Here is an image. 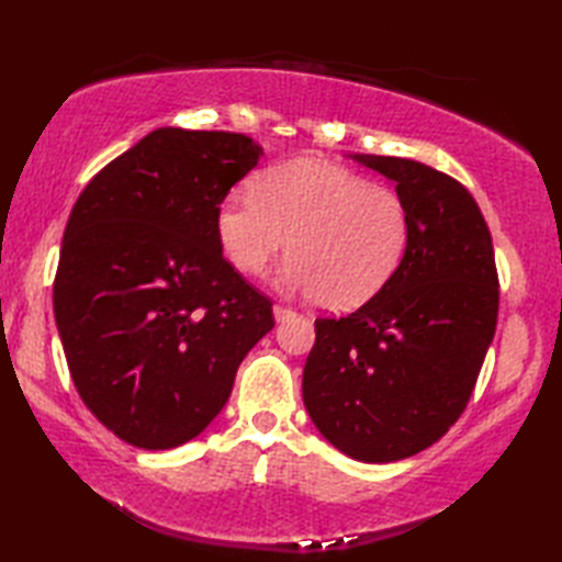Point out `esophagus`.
<instances>
[{"mask_svg": "<svg viewBox=\"0 0 562 562\" xmlns=\"http://www.w3.org/2000/svg\"><path fill=\"white\" fill-rule=\"evenodd\" d=\"M295 313L291 311V307H285V305H273V317H277V323H283V319H289V317H293Z\"/></svg>", "mask_w": 562, "mask_h": 562, "instance_id": "1", "label": "esophagus"}]
</instances>
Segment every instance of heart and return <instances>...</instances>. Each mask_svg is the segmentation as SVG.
<instances>
[{
    "label": "heart",
    "instance_id": "heart-1",
    "mask_svg": "<svg viewBox=\"0 0 562 562\" xmlns=\"http://www.w3.org/2000/svg\"><path fill=\"white\" fill-rule=\"evenodd\" d=\"M215 235L231 265L259 277L285 249L279 283L327 311L369 301L391 281L409 243V211L391 187L313 157L273 165L227 196ZM290 245H284V239Z\"/></svg>",
    "mask_w": 562,
    "mask_h": 562
}]
</instances>
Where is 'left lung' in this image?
<instances>
[{
	"mask_svg": "<svg viewBox=\"0 0 562 562\" xmlns=\"http://www.w3.org/2000/svg\"><path fill=\"white\" fill-rule=\"evenodd\" d=\"M409 211L397 271L347 317L315 319L303 403L349 458L391 463L439 441L471 400L497 327L487 223L463 184L415 159L353 155Z\"/></svg>",
	"mask_w": 562,
	"mask_h": 562,
	"instance_id": "left-lung-1",
	"label": "left lung"
}]
</instances>
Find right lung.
I'll use <instances>...</instances> for the list:
<instances>
[{
  "instance_id": "right-lung-1",
  "label": "right lung",
  "mask_w": 562,
  "mask_h": 562,
  "mask_svg": "<svg viewBox=\"0 0 562 562\" xmlns=\"http://www.w3.org/2000/svg\"><path fill=\"white\" fill-rule=\"evenodd\" d=\"M265 155L243 133L157 128L79 193L53 283L79 397L125 443L167 451L211 425L271 301L223 257L215 211Z\"/></svg>"
}]
</instances>
